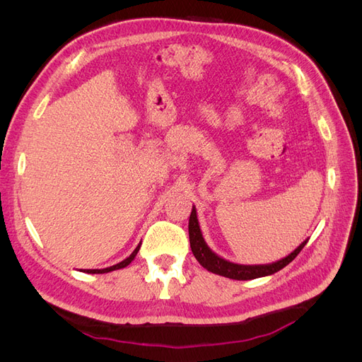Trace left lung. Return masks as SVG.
Wrapping results in <instances>:
<instances>
[{
	"mask_svg": "<svg viewBox=\"0 0 362 362\" xmlns=\"http://www.w3.org/2000/svg\"><path fill=\"white\" fill-rule=\"evenodd\" d=\"M189 237H190V247H192L193 255L199 261V264L204 269H206L211 273H216V275H221L229 279H237V281H249V279H257V278L273 275V273H276L287 264H290V262L298 257V254L303 249V246L308 243V238L303 240V242L296 247L291 254L275 262H269V264H237V262L228 261L221 255H217L216 252H213L210 246L206 245L201 231L198 213H196L194 205L192 208V214L189 221Z\"/></svg>",
	"mask_w": 362,
	"mask_h": 362,
	"instance_id": "8db88e82",
	"label": "left lung"
}]
</instances>
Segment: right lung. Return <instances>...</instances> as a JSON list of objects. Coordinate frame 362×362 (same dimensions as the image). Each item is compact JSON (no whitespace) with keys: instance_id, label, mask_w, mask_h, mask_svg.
Listing matches in <instances>:
<instances>
[{"instance_id":"obj_1","label":"right lung","mask_w":362,"mask_h":362,"mask_svg":"<svg viewBox=\"0 0 362 362\" xmlns=\"http://www.w3.org/2000/svg\"><path fill=\"white\" fill-rule=\"evenodd\" d=\"M140 245L141 243H139L137 245V247L133 250V254H131L129 257H127L124 261H120V262H117V264H115V266H110V267H105V269H81V272H84V273H108V272H113V270H119V269H124V267H127L131 261H133L134 258H136V255H137V252H139V249H140Z\"/></svg>"}]
</instances>
